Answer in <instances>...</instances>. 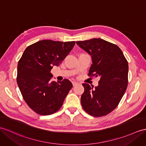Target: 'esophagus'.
I'll return each instance as SVG.
<instances>
[{
    "label": "esophagus",
    "instance_id": "34e87169",
    "mask_svg": "<svg viewBox=\"0 0 146 146\" xmlns=\"http://www.w3.org/2000/svg\"><path fill=\"white\" fill-rule=\"evenodd\" d=\"M72 84H73V85L74 86L77 85V84H78V82H76V81H73V82H72Z\"/></svg>",
    "mask_w": 146,
    "mask_h": 146
}]
</instances>
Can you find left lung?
<instances>
[{
  "instance_id": "obj_1",
  "label": "left lung",
  "mask_w": 146,
  "mask_h": 146,
  "mask_svg": "<svg viewBox=\"0 0 146 146\" xmlns=\"http://www.w3.org/2000/svg\"><path fill=\"white\" fill-rule=\"evenodd\" d=\"M76 44L91 56L93 64L88 76L100 77L94 88L82 84L84 91L81 97V105L91 116H105L117 106L126 90L127 61L119 46L103 39L78 41Z\"/></svg>"
}]
</instances>
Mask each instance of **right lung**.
<instances>
[{
	"label": "right lung",
	"instance_id": "obj_1",
	"mask_svg": "<svg viewBox=\"0 0 146 146\" xmlns=\"http://www.w3.org/2000/svg\"><path fill=\"white\" fill-rule=\"evenodd\" d=\"M75 42L43 40L27 47L17 66V82L27 105L40 115L56 113L73 87L67 79L52 81L50 71L58 66Z\"/></svg>",
	"mask_w": 146,
	"mask_h": 146
}]
</instances>
